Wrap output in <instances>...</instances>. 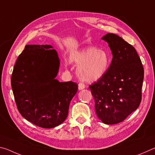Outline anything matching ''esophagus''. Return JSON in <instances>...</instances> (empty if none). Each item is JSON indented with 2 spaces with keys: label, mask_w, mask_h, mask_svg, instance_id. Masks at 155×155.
I'll return each instance as SVG.
<instances>
[{
  "label": "esophagus",
  "mask_w": 155,
  "mask_h": 155,
  "mask_svg": "<svg viewBox=\"0 0 155 155\" xmlns=\"http://www.w3.org/2000/svg\"><path fill=\"white\" fill-rule=\"evenodd\" d=\"M78 90H83V89H85V84L80 83L79 84H78Z\"/></svg>",
  "instance_id": "34e87169"
}]
</instances>
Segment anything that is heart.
I'll return each instance as SVG.
<instances>
[{
    "instance_id": "b5f03b06",
    "label": "heart",
    "mask_w": 155,
    "mask_h": 155,
    "mask_svg": "<svg viewBox=\"0 0 155 155\" xmlns=\"http://www.w3.org/2000/svg\"><path fill=\"white\" fill-rule=\"evenodd\" d=\"M70 61L80 65L77 69V75L81 80L94 83L103 78L110 65V58L107 52L96 47H88L73 52Z\"/></svg>"
}]
</instances>
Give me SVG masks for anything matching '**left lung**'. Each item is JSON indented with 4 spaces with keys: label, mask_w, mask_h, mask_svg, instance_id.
<instances>
[{
    "label": "left lung",
    "mask_w": 155,
    "mask_h": 155,
    "mask_svg": "<svg viewBox=\"0 0 155 155\" xmlns=\"http://www.w3.org/2000/svg\"><path fill=\"white\" fill-rule=\"evenodd\" d=\"M109 44L113 59L104 77L89 86L97 116L104 124H115L138 108L141 100L143 68L134 47L114 33L102 38Z\"/></svg>",
    "instance_id": "8db88e82"
}]
</instances>
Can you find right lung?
Segmentation results:
<instances>
[{
	"label": "right lung",
	"instance_id": "add662e5",
	"mask_svg": "<svg viewBox=\"0 0 155 155\" xmlns=\"http://www.w3.org/2000/svg\"><path fill=\"white\" fill-rule=\"evenodd\" d=\"M51 45H26L18 57L11 78L18 109L36 126L51 128L65 121L77 83L59 82L60 61Z\"/></svg>",
	"mask_w": 155,
	"mask_h": 155
}]
</instances>
